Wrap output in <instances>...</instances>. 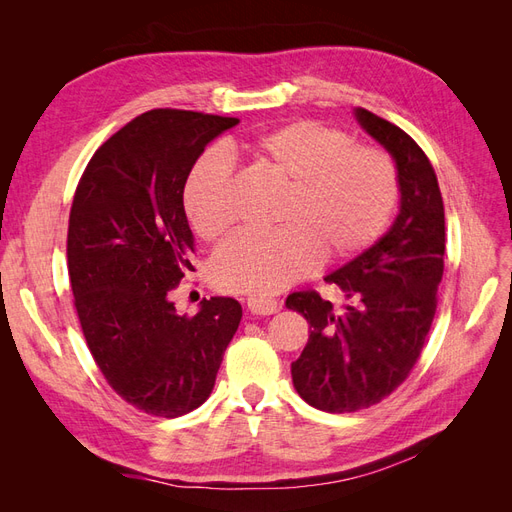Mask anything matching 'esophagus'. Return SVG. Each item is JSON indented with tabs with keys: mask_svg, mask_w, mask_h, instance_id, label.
<instances>
[{
	"mask_svg": "<svg viewBox=\"0 0 512 512\" xmlns=\"http://www.w3.org/2000/svg\"><path fill=\"white\" fill-rule=\"evenodd\" d=\"M247 307H250L252 314H258V316H269V314H275L277 309H280V303H277V299L273 297H250L247 299Z\"/></svg>",
	"mask_w": 512,
	"mask_h": 512,
	"instance_id": "esophagus-1",
	"label": "esophagus"
}]
</instances>
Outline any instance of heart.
Listing matches in <instances>:
<instances>
[{
    "mask_svg": "<svg viewBox=\"0 0 512 512\" xmlns=\"http://www.w3.org/2000/svg\"><path fill=\"white\" fill-rule=\"evenodd\" d=\"M235 149L282 194L269 235L226 243L211 262L215 288L277 292L329 262L365 252L389 226L399 198L386 151L312 119H297L239 141ZM183 209L196 235L220 241L235 226V179L220 151L200 156L183 183Z\"/></svg>",
    "mask_w": 512,
    "mask_h": 512,
    "instance_id": "obj_1",
    "label": "heart"
}]
</instances>
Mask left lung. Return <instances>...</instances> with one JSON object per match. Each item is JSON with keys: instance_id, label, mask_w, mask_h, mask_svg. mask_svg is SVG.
I'll list each match as a JSON object with an SVG mask.
<instances>
[{"instance_id": "obj_1", "label": "left lung", "mask_w": 512, "mask_h": 512, "mask_svg": "<svg viewBox=\"0 0 512 512\" xmlns=\"http://www.w3.org/2000/svg\"><path fill=\"white\" fill-rule=\"evenodd\" d=\"M356 119L397 164L401 211L393 228L346 267L324 277L348 305L333 309L316 290L288 294L309 322L292 363L297 393L324 412L380 404L410 376L438 307L444 273V203L436 170L414 138L365 108Z\"/></svg>"}]
</instances>
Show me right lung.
Returning a JSON list of instances; mask_svg holds the SVG:
<instances>
[{
  "label": "right lung",
  "mask_w": 512,
  "mask_h": 512,
  "mask_svg": "<svg viewBox=\"0 0 512 512\" xmlns=\"http://www.w3.org/2000/svg\"><path fill=\"white\" fill-rule=\"evenodd\" d=\"M181 108L134 117L85 166L68 222V273L87 348L108 386L138 412L177 418L205 404L237 333L241 303L170 301L194 271L183 183L207 143L237 126Z\"/></svg>",
  "instance_id": "add662e5"
}]
</instances>
